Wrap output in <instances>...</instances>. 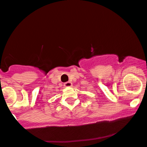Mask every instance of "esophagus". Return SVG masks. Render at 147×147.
<instances>
[{"label": "esophagus", "mask_w": 147, "mask_h": 147, "mask_svg": "<svg viewBox=\"0 0 147 147\" xmlns=\"http://www.w3.org/2000/svg\"><path fill=\"white\" fill-rule=\"evenodd\" d=\"M65 87H71V85H72V83L71 82H66L65 83Z\"/></svg>", "instance_id": "1"}]
</instances>
